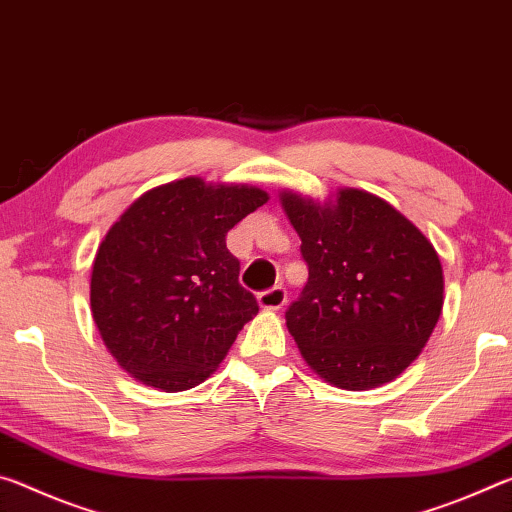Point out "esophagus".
<instances>
[{
	"label": "esophagus",
	"mask_w": 512,
	"mask_h": 512,
	"mask_svg": "<svg viewBox=\"0 0 512 512\" xmlns=\"http://www.w3.org/2000/svg\"><path fill=\"white\" fill-rule=\"evenodd\" d=\"M288 301V292L283 286H274L270 290H265L258 295V304H261L263 308H272V311H276V308L286 306Z\"/></svg>",
	"instance_id": "obj_1"
}]
</instances>
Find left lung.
Listing matches in <instances>:
<instances>
[{
	"mask_svg": "<svg viewBox=\"0 0 512 512\" xmlns=\"http://www.w3.org/2000/svg\"><path fill=\"white\" fill-rule=\"evenodd\" d=\"M308 281L286 311L306 363L338 388L388 383L413 363L442 311L429 240L383 199L342 190L333 206L283 192Z\"/></svg>",
	"mask_w": 512,
	"mask_h": 512,
	"instance_id": "1",
	"label": "left lung"
}]
</instances>
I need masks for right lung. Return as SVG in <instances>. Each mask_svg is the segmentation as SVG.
I'll return each instance as SVG.
<instances>
[{"label":"right lung","instance_id":"add662e5","mask_svg":"<svg viewBox=\"0 0 512 512\" xmlns=\"http://www.w3.org/2000/svg\"><path fill=\"white\" fill-rule=\"evenodd\" d=\"M265 201L258 188L190 177L142 195L111 226L92 265L90 306L104 345L131 376L179 392L222 363L258 313L226 233Z\"/></svg>","mask_w":512,"mask_h":512}]
</instances>
